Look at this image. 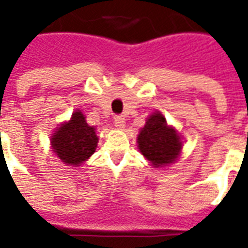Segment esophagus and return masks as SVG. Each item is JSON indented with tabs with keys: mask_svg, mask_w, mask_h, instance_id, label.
Instances as JSON below:
<instances>
[{
	"mask_svg": "<svg viewBox=\"0 0 248 248\" xmlns=\"http://www.w3.org/2000/svg\"><path fill=\"white\" fill-rule=\"evenodd\" d=\"M114 124L119 129H124V124H126V119H124V115H115V118H114Z\"/></svg>",
	"mask_w": 248,
	"mask_h": 248,
	"instance_id": "1",
	"label": "esophagus"
}]
</instances>
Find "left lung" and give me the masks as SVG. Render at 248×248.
Returning <instances> with one entry per match:
<instances>
[{"label": "left lung", "instance_id": "obj_1", "mask_svg": "<svg viewBox=\"0 0 248 248\" xmlns=\"http://www.w3.org/2000/svg\"><path fill=\"white\" fill-rule=\"evenodd\" d=\"M138 149L154 167H165L174 163L182 150L181 135L159 111L146 119L138 134Z\"/></svg>", "mask_w": 248, "mask_h": 248}]
</instances>
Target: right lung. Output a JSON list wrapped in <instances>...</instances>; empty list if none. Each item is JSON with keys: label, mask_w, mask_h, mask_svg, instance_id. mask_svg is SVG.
<instances>
[{"label": "right lung", "mask_w": 248, "mask_h": 248, "mask_svg": "<svg viewBox=\"0 0 248 248\" xmlns=\"http://www.w3.org/2000/svg\"><path fill=\"white\" fill-rule=\"evenodd\" d=\"M51 149L67 166H79L97 149L95 127L89 126L81 110H76L67 122L57 127L50 138Z\"/></svg>", "instance_id": "1"}]
</instances>
